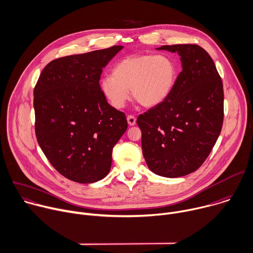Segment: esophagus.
Masks as SVG:
<instances>
[{
  "label": "esophagus",
  "instance_id": "obj_1",
  "mask_svg": "<svg viewBox=\"0 0 253 253\" xmlns=\"http://www.w3.org/2000/svg\"><path fill=\"white\" fill-rule=\"evenodd\" d=\"M126 120H127V124H128L129 126H134V125L136 124V119H135V117H133V116H131V115L127 116Z\"/></svg>",
  "mask_w": 253,
  "mask_h": 253
}]
</instances>
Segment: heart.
<instances>
[{
  "label": "heart",
  "mask_w": 253,
  "mask_h": 253,
  "mask_svg": "<svg viewBox=\"0 0 253 253\" xmlns=\"http://www.w3.org/2000/svg\"><path fill=\"white\" fill-rule=\"evenodd\" d=\"M177 66L168 56L132 55L116 64L112 76L99 84L105 97L117 110L125 108L132 96L144 108L163 104L171 93L177 79Z\"/></svg>",
  "instance_id": "heart-1"
}]
</instances>
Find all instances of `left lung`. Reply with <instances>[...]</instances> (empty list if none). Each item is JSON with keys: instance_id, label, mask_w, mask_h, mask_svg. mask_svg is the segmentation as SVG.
<instances>
[{"instance_id": "1", "label": "left lung", "mask_w": 253, "mask_h": 253, "mask_svg": "<svg viewBox=\"0 0 253 253\" xmlns=\"http://www.w3.org/2000/svg\"><path fill=\"white\" fill-rule=\"evenodd\" d=\"M180 56L182 71L163 104L139 115L148 169L165 177L195 171L210 156L223 123V85L216 67L197 44L163 45Z\"/></svg>"}]
</instances>
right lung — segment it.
<instances>
[{
  "label": "right lung",
  "mask_w": 253,
  "mask_h": 253,
  "mask_svg": "<svg viewBox=\"0 0 253 253\" xmlns=\"http://www.w3.org/2000/svg\"><path fill=\"white\" fill-rule=\"evenodd\" d=\"M123 47L56 59L34 88L37 140L70 180L92 183L107 176L113 148L127 128L126 115L109 105L99 87L103 68Z\"/></svg>",
  "instance_id": "right-lung-1"
}]
</instances>
